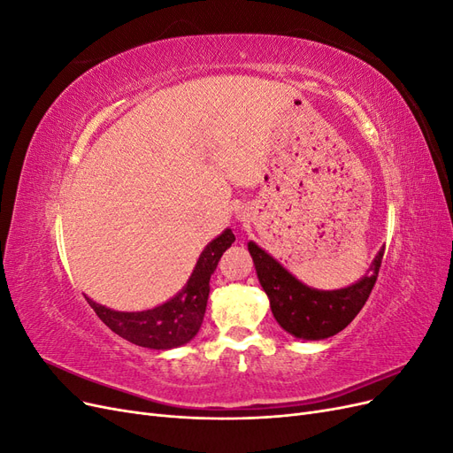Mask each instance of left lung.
<instances>
[{
  "instance_id": "1",
  "label": "left lung",
  "mask_w": 453,
  "mask_h": 453,
  "mask_svg": "<svg viewBox=\"0 0 453 453\" xmlns=\"http://www.w3.org/2000/svg\"><path fill=\"white\" fill-rule=\"evenodd\" d=\"M248 248L258 281L270 298L273 318L287 333L304 340H323L344 331L372 293L383 258L381 250L370 266L368 276L355 285L338 291H318L300 283L253 242Z\"/></svg>"
}]
</instances>
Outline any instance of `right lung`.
<instances>
[{
  "label": "right lung",
  "mask_w": 453,
  "mask_h": 453,
  "mask_svg": "<svg viewBox=\"0 0 453 453\" xmlns=\"http://www.w3.org/2000/svg\"><path fill=\"white\" fill-rule=\"evenodd\" d=\"M234 240L232 230L226 228L221 236L205 245L193 276L166 304L145 311H115L96 304L88 296H85L87 303L115 334L135 346L149 349H172L183 346L198 333L205 306H208L210 278L217 268L219 258Z\"/></svg>",
  "instance_id": "add662e5"
}]
</instances>
